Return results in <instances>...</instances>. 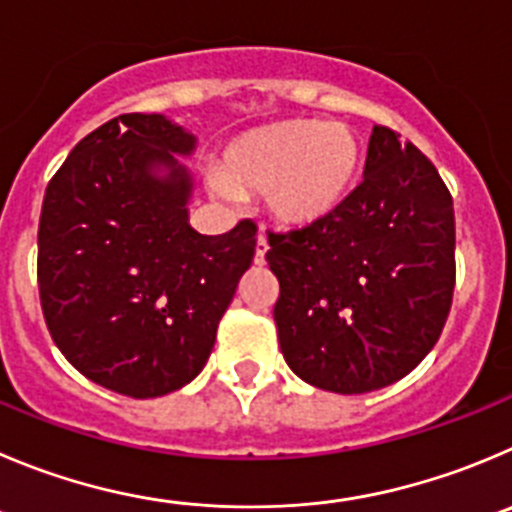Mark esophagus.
Masks as SVG:
<instances>
[{
  "label": "esophagus",
  "mask_w": 512,
  "mask_h": 512,
  "mask_svg": "<svg viewBox=\"0 0 512 512\" xmlns=\"http://www.w3.org/2000/svg\"><path fill=\"white\" fill-rule=\"evenodd\" d=\"M265 255H267V237H265V232L260 229V234H257V247H255L257 265H262V262H265Z\"/></svg>",
  "instance_id": "obj_1"
}]
</instances>
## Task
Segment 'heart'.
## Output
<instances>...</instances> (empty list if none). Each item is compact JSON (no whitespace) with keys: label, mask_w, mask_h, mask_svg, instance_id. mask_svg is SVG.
<instances>
[{"label":"heart","mask_w":512,"mask_h":512,"mask_svg":"<svg viewBox=\"0 0 512 512\" xmlns=\"http://www.w3.org/2000/svg\"><path fill=\"white\" fill-rule=\"evenodd\" d=\"M361 166V143L341 123L283 121L255 128L224 148L219 189L265 191L270 214L305 227L341 207Z\"/></svg>","instance_id":"obj_1"}]
</instances>
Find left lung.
Here are the masks:
<instances>
[{
    "mask_svg": "<svg viewBox=\"0 0 512 512\" xmlns=\"http://www.w3.org/2000/svg\"><path fill=\"white\" fill-rule=\"evenodd\" d=\"M280 351L308 384L366 394L404 379L442 336L455 293V209L432 161L376 126L364 181L328 217L267 229Z\"/></svg>",
    "mask_w": 512,
    "mask_h": 512,
    "instance_id": "1",
    "label": "left lung"
}]
</instances>
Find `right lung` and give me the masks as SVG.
I'll return each instance as SVG.
<instances>
[{"mask_svg": "<svg viewBox=\"0 0 512 512\" xmlns=\"http://www.w3.org/2000/svg\"><path fill=\"white\" fill-rule=\"evenodd\" d=\"M191 151L194 136L169 118L126 113L88 133L45 189L47 331L80 374L133 399L171 394L204 369L255 257L252 219L224 234L189 227L191 176L174 154Z\"/></svg>", "mask_w": 512, "mask_h": 512, "instance_id": "1", "label": "right lung"}]
</instances>
